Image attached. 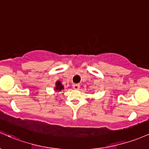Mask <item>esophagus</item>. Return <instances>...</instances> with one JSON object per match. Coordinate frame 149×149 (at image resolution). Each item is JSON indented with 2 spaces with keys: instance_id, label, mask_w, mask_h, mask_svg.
I'll list each match as a JSON object with an SVG mask.
<instances>
[{
  "instance_id": "34e87169",
  "label": "esophagus",
  "mask_w": 149,
  "mask_h": 149,
  "mask_svg": "<svg viewBox=\"0 0 149 149\" xmlns=\"http://www.w3.org/2000/svg\"><path fill=\"white\" fill-rule=\"evenodd\" d=\"M72 87L75 90H78V89H79L80 85L79 84H74L72 85Z\"/></svg>"
}]
</instances>
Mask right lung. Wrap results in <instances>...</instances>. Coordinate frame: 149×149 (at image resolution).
I'll list each match as a JSON object with an SVG mask.
<instances>
[{
  "label": "right lung",
  "instance_id": "add662e5",
  "mask_svg": "<svg viewBox=\"0 0 149 149\" xmlns=\"http://www.w3.org/2000/svg\"><path fill=\"white\" fill-rule=\"evenodd\" d=\"M63 89H64V86H63V85L62 84L61 81H57L56 83V87H55V91H61Z\"/></svg>",
  "mask_w": 149,
  "mask_h": 149
}]
</instances>
